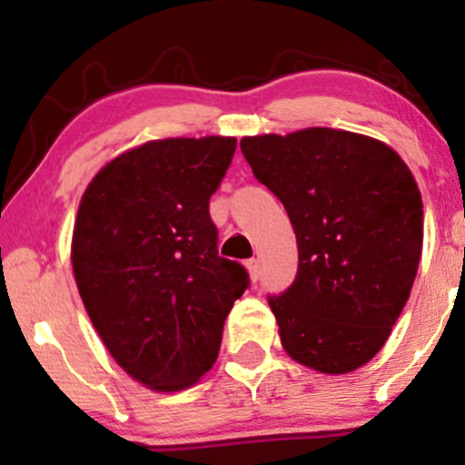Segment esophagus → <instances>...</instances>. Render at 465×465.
I'll use <instances>...</instances> for the list:
<instances>
[{
    "label": "esophagus",
    "mask_w": 465,
    "mask_h": 465,
    "mask_svg": "<svg viewBox=\"0 0 465 465\" xmlns=\"http://www.w3.org/2000/svg\"><path fill=\"white\" fill-rule=\"evenodd\" d=\"M244 266H247L251 282H258L260 280V262H258V260L251 258V260H247V262H244Z\"/></svg>",
    "instance_id": "34e87169"
}]
</instances>
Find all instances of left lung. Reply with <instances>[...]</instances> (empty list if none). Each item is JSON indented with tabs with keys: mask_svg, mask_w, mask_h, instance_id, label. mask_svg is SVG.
Returning <instances> with one entry per match:
<instances>
[{
	"mask_svg": "<svg viewBox=\"0 0 465 465\" xmlns=\"http://www.w3.org/2000/svg\"><path fill=\"white\" fill-rule=\"evenodd\" d=\"M240 148L284 205L300 251L295 282L269 297L282 348L330 376L359 370L387 343L418 273L415 177L385 142L325 126L242 137Z\"/></svg>",
	"mask_w": 465,
	"mask_h": 465,
	"instance_id": "left-lung-1",
	"label": "left lung"
}]
</instances>
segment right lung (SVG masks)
<instances>
[{"label":"right lung","instance_id":"add662e5","mask_svg":"<svg viewBox=\"0 0 465 465\" xmlns=\"http://www.w3.org/2000/svg\"><path fill=\"white\" fill-rule=\"evenodd\" d=\"M236 137H168L117 154L80 199L72 266L95 332L133 381L190 389L218 359L223 325L249 286L218 255L210 218Z\"/></svg>","mask_w":465,"mask_h":465}]
</instances>
